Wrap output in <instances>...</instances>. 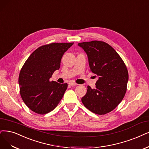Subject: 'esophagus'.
I'll list each match as a JSON object with an SVG mask.
<instances>
[{"mask_svg": "<svg viewBox=\"0 0 149 149\" xmlns=\"http://www.w3.org/2000/svg\"><path fill=\"white\" fill-rule=\"evenodd\" d=\"M69 85H70V86H76V85H78L77 84L75 83V82H74V81H70V82H69Z\"/></svg>", "mask_w": 149, "mask_h": 149, "instance_id": "34e87169", "label": "esophagus"}]
</instances>
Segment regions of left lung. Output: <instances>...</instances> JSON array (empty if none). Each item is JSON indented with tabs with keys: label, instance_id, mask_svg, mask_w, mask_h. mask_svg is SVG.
Wrapping results in <instances>:
<instances>
[{
	"label": "left lung",
	"instance_id": "1",
	"mask_svg": "<svg viewBox=\"0 0 149 149\" xmlns=\"http://www.w3.org/2000/svg\"><path fill=\"white\" fill-rule=\"evenodd\" d=\"M78 45L88 55L90 71L99 76L96 88L88 86L81 102L93 113L106 114L116 108L125 95L128 81L127 68L107 43L93 40Z\"/></svg>",
	"mask_w": 149,
	"mask_h": 149
}]
</instances>
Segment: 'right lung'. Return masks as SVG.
I'll return each mask as SVG.
<instances>
[{
    "instance_id": "right-lung-1",
    "label": "right lung",
    "mask_w": 149,
    "mask_h": 149,
    "mask_svg": "<svg viewBox=\"0 0 149 149\" xmlns=\"http://www.w3.org/2000/svg\"><path fill=\"white\" fill-rule=\"evenodd\" d=\"M74 43H51L33 52L22 67L18 78L20 95L34 112L43 115L52 111L63 98L68 84L49 79L60 68L64 53Z\"/></svg>"
}]
</instances>
